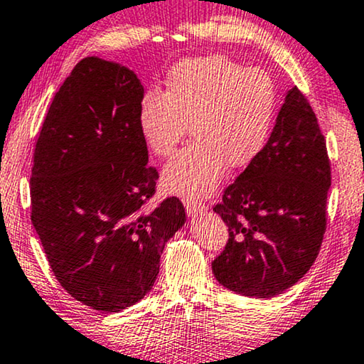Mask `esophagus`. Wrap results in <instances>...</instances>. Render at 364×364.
I'll return each mask as SVG.
<instances>
[{"instance_id":"esophagus-1","label":"esophagus","mask_w":364,"mask_h":364,"mask_svg":"<svg viewBox=\"0 0 364 364\" xmlns=\"http://www.w3.org/2000/svg\"><path fill=\"white\" fill-rule=\"evenodd\" d=\"M184 206H186V211H188V216L189 218L198 216L199 213L206 211V206H204L203 203L194 201V199H186V201H184Z\"/></svg>"}]
</instances>
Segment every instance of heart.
Instances as JSON below:
<instances>
[{
	"label": "heart",
	"mask_w": 364,
	"mask_h": 364,
	"mask_svg": "<svg viewBox=\"0 0 364 364\" xmlns=\"http://www.w3.org/2000/svg\"><path fill=\"white\" fill-rule=\"evenodd\" d=\"M277 105L274 80L223 55L184 60L166 90L141 97L138 127L153 155L170 158L189 133L194 140L163 170L168 193L186 199L211 194L226 168H244L262 151Z\"/></svg>",
	"instance_id": "b5f03b06"
}]
</instances>
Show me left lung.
<instances>
[{
  "mask_svg": "<svg viewBox=\"0 0 364 364\" xmlns=\"http://www.w3.org/2000/svg\"><path fill=\"white\" fill-rule=\"evenodd\" d=\"M330 184L325 136L294 87L262 151L213 208L229 228L226 247L213 260L218 282L257 299L299 282L320 252Z\"/></svg>",
  "mask_w": 364,
  "mask_h": 364,
  "instance_id": "left-lung-1",
  "label": "left lung"
}]
</instances>
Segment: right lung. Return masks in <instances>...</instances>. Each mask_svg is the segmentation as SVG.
<instances>
[{"mask_svg":"<svg viewBox=\"0 0 364 364\" xmlns=\"http://www.w3.org/2000/svg\"><path fill=\"white\" fill-rule=\"evenodd\" d=\"M141 97L133 70L82 59L36 141L31 221L64 290L104 314L151 290L165 244L186 223L175 196L146 209L158 171L138 127Z\"/></svg>","mask_w":364,"mask_h":364,"instance_id":"obj_1","label":"right lung"}]
</instances>
